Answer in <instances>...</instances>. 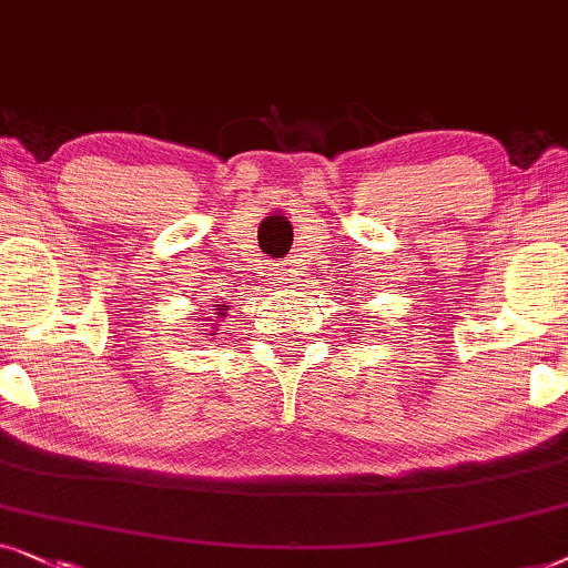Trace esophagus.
I'll return each instance as SVG.
<instances>
[{
	"label": "esophagus",
	"mask_w": 568,
	"mask_h": 568,
	"mask_svg": "<svg viewBox=\"0 0 568 568\" xmlns=\"http://www.w3.org/2000/svg\"><path fill=\"white\" fill-rule=\"evenodd\" d=\"M272 275H275V280H277V283H280V280H283V272H280V270H275V272H272Z\"/></svg>",
	"instance_id": "1"
}]
</instances>
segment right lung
Here are the masks:
<instances>
[{"label":"right lung","mask_w":568,"mask_h":568,"mask_svg":"<svg viewBox=\"0 0 568 568\" xmlns=\"http://www.w3.org/2000/svg\"><path fill=\"white\" fill-rule=\"evenodd\" d=\"M217 308H215V312L217 314H221V316H225V306H221V304H215ZM207 322H213V320H207ZM210 335H215V332H210Z\"/></svg>","instance_id":"1"}]
</instances>
